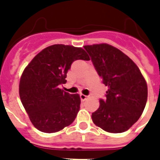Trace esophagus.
Wrapping results in <instances>:
<instances>
[{"mask_svg": "<svg viewBox=\"0 0 160 160\" xmlns=\"http://www.w3.org/2000/svg\"><path fill=\"white\" fill-rule=\"evenodd\" d=\"M80 99H81V100H86V99H87V98H88L87 95H83V94H80Z\"/></svg>", "mask_w": 160, "mask_h": 160, "instance_id": "1", "label": "esophagus"}]
</instances>
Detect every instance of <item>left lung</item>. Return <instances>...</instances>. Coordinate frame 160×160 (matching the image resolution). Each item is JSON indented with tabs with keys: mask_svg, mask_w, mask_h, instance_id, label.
Masks as SVG:
<instances>
[{
	"mask_svg": "<svg viewBox=\"0 0 160 160\" xmlns=\"http://www.w3.org/2000/svg\"><path fill=\"white\" fill-rule=\"evenodd\" d=\"M103 84L106 100H100L92 113L96 126L109 133L128 130L141 116L148 97L147 83L139 67L119 49L109 44L85 46Z\"/></svg>",
	"mask_w": 160,
	"mask_h": 160,
	"instance_id": "1",
	"label": "left lung"
}]
</instances>
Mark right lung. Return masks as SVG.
<instances>
[{
    "label": "right lung",
    "instance_id": "obj_1",
    "mask_svg": "<svg viewBox=\"0 0 160 160\" xmlns=\"http://www.w3.org/2000/svg\"><path fill=\"white\" fill-rule=\"evenodd\" d=\"M76 60H90L84 49L61 44L48 46L25 68L19 85L21 103L34 126L55 133L72 124L80 110V98L59 88Z\"/></svg>",
    "mask_w": 160,
    "mask_h": 160
}]
</instances>
